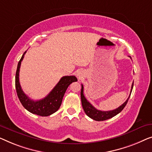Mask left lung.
<instances>
[{
	"instance_id": "1",
	"label": "left lung",
	"mask_w": 152,
	"mask_h": 152,
	"mask_svg": "<svg viewBox=\"0 0 152 152\" xmlns=\"http://www.w3.org/2000/svg\"><path fill=\"white\" fill-rule=\"evenodd\" d=\"M82 85V87H81V91H80L81 102H82V106H83V110L85 111V114H86L87 116H88L89 118H92L93 120H94V121H102L115 116L116 115L119 114V113L123 110L124 107H125V105L127 103L128 100H129V98L130 97V95H131L132 89H133V86H134V82L132 83L129 96L128 97L127 100H126L123 104H121V106L118 107V108L111 111H100V110H97V109H96L94 107L92 104H91L90 102H89L88 100L85 98L84 94H83V85Z\"/></svg>"
}]
</instances>
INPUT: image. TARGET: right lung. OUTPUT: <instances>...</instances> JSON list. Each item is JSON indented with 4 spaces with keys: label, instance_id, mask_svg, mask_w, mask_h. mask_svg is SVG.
<instances>
[{
    "label": "right lung",
    "instance_id": "1",
    "mask_svg": "<svg viewBox=\"0 0 152 152\" xmlns=\"http://www.w3.org/2000/svg\"><path fill=\"white\" fill-rule=\"evenodd\" d=\"M26 52H24L17 66L15 85L16 92L21 104L29 112L34 114L41 116H48L54 114L60 108L62 100L66 90L69 85L73 82L77 81V78L74 76H66L61 78L59 82L50 91L46 97L41 100H33L29 98L23 92L19 82V72H20V64Z\"/></svg>",
    "mask_w": 152,
    "mask_h": 152
}]
</instances>
